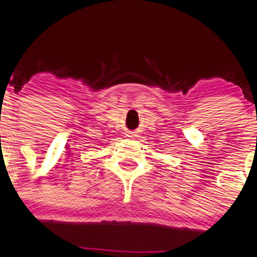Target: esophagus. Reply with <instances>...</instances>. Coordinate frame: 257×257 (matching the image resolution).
<instances>
[{"mask_svg":"<svg viewBox=\"0 0 257 257\" xmlns=\"http://www.w3.org/2000/svg\"><path fill=\"white\" fill-rule=\"evenodd\" d=\"M128 137H131V138H136V134H134V133H129Z\"/></svg>","mask_w":257,"mask_h":257,"instance_id":"obj_1","label":"esophagus"}]
</instances>
